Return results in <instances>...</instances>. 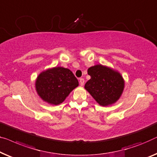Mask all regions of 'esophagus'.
<instances>
[{
    "instance_id": "34e87169",
    "label": "esophagus",
    "mask_w": 157,
    "mask_h": 157,
    "mask_svg": "<svg viewBox=\"0 0 157 157\" xmlns=\"http://www.w3.org/2000/svg\"><path fill=\"white\" fill-rule=\"evenodd\" d=\"M84 81H84V78H81L79 79V82H80V84H81V86H83Z\"/></svg>"
}]
</instances>
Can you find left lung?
<instances>
[{"mask_svg":"<svg viewBox=\"0 0 157 157\" xmlns=\"http://www.w3.org/2000/svg\"><path fill=\"white\" fill-rule=\"evenodd\" d=\"M90 79L85 84V89L102 106L117 101L123 92L124 81L119 72L101 64L88 69Z\"/></svg>","mask_w":157,"mask_h":157,"instance_id":"obj_1","label":"left lung"}]
</instances>
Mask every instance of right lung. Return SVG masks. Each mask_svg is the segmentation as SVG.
<instances>
[{
	"mask_svg": "<svg viewBox=\"0 0 157 157\" xmlns=\"http://www.w3.org/2000/svg\"><path fill=\"white\" fill-rule=\"evenodd\" d=\"M78 86V81L69 69L54 67L42 71L36 79L35 88L43 101L59 105Z\"/></svg>",
	"mask_w": 157,
	"mask_h": 157,
	"instance_id": "add662e5",
	"label": "right lung"
}]
</instances>
